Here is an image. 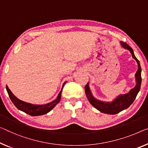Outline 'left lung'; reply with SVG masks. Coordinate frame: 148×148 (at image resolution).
I'll return each mask as SVG.
<instances>
[{"instance_id":"1","label":"left lung","mask_w":148,"mask_h":148,"mask_svg":"<svg viewBox=\"0 0 148 148\" xmlns=\"http://www.w3.org/2000/svg\"><path fill=\"white\" fill-rule=\"evenodd\" d=\"M120 43L123 48H124L125 49L129 50L130 51L132 57L135 59L138 63V69L135 75L136 80V86L132 88L127 94L119 96L116 100L112 101V102H104L96 100L92 96L89 86H88V83L85 86V93L90 103L94 108H96L97 110L104 114H116L123 110L127 109L135 100L136 96H137L138 92L140 90L141 83H142V76H141L142 69H141L140 62L136 58L135 55H134L133 50H132L130 46L127 45V43L123 42H121Z\"/></svg>"}]
</instances>
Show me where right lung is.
<instances>
[{
	"mask_svg": "<svg viewBox=\"0 0 148 148\" xmlns=\"http://www.w3.org/2000/svg\"><path fill=\"white\" fill-rule=\"evenodd\" d=\"M64 84L62 88L61 91L60 93L58 94V96L57 97L56 100L52 101V102H50L47 103V104L45 105H34L31 104V103L23 102L19 99H18L14 94H13L10 90L8 87L6 86V88L7 90V92L8 94L11 101L14 103V105L16 106L18 109L21 110L26 114H29V115L32 116H41L44 115V114H47L53 108H54L57 103L60 101L61 98V94L62 91V88L64 87Z\"/></svg>",
	"mask_w": 148,
	"mask_h": 148,
	"instance_id": "add662e5",
	"label": "right lung"
}]
</instances>
